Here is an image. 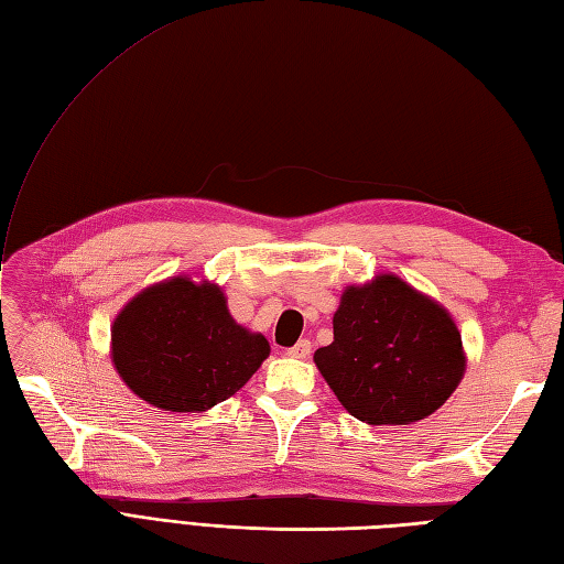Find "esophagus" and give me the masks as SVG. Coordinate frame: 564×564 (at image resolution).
<instances>
[{"label":"esophagus","instance_id":"1","mask_svg":"<svg viewBox=\"0 0 564 564\" xmlns=\"http://www.w3.org/2000/svg\"><path fill=\"white\" fill-rule=\"evenodd\" d=\"M311 349H313V345H311V339H301V341H296V345L286 351L292 356V359H306V356L311 354Z\"/></svg>","mask_w":564,"mask_h":564}]
</instances>
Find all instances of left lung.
I'll return each instance as SVG.
<instances>
[{"label": "left lung", "instance_id": "left-lung-1", "mask_svg": "<svg viewBox=\"0 0 564 564\" xmlns=\"http://www.w3.org/2000/svg\"><path fill=\"white\" fill-rule=\"evenodd\" d=\"M333 327V345L315 351L313 361L339 404L368 425L431 416L464 378L455 318L392 272L349 284Z\"/></svg>", "mask_w": 564, "mask_h": 564}]
</instances>
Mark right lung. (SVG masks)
Here are the masks:
<instances>
[{
    "label": "right lung",
    "instance_id": "obj_1",
    "mask_svg": "<svg viewBox=\"0 0 564 564\" xmlns=\"http://www.w3.org/2000/svg\"><path fill=\"white\" fill-rule=\"evenodd\" d=\"M109 354L143 402L200 414L239 392L270 345L231 318L223 286L176 274L145 286L117 313Z\"/></svg>",
    "mask_w": 564,
    "mask_h": 564
}]
</instances>
